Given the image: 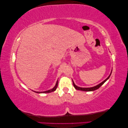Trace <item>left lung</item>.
<instances>
[{
	"instance_id": "1",
	"label": "left lung",
	"mask_w": 128,
	"mask_h": 128,
	"mask_svg": "<svg viewBox=\"0 0 128 128\" xmlns=\"http://www.w3.org/2000/svg\"><path fill=\"white\" fill-rule=\"evenodd\" d=\"M111 73H112V72H111ZM111 73H110V74L109 75V76H108L105 80H104L103 81V82H102L101 83H100L99 84L97 85V86H95L91 87V88H80V87H78V86H76V85L75 84V83H74L73 80H72V83H73L74 86V88L76 89V90H78L83 91H94V90H96V89L99 88L100 86H102V85L104 82H106V81L108 78H110V75H111Z\"/></svg>"
}]
</instances>
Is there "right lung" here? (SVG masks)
Segmentation results:
<instances>
[{
	"label": "right lung",
	"instance_id": "add662e5",
	"mask_svg": "<svg viewBox=\"0 0 128 128\" xmlns=\"http://www.w3.org/2000/svg\"><path fill=\"white\" fill-rule=\"evenodd\" d=\"M58 80L56 81V83L55 86L53 88L51 89V90H49L46 91H43V92H36V91H34V92L38 93V94H40V93H45V94H46V93H50V92H53V91H56V88L58 87Z\"/></svg>",
	"mask_w": 128,
	"mask_h": 128
}]
</instances>
